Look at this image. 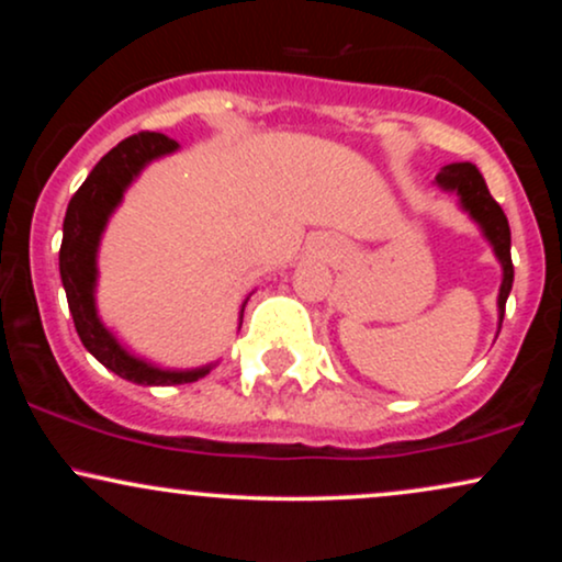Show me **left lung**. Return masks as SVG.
Returning <instances> with one entry per match:
<instances>
[{"label":"left lung","mask_w":562,"mask_h":562,"mask_svg":"<svg viewBox=\"0 0 562 562\" xmlns=\"http://www.w3.org/2000/svg\"><path fill=\"white\" fill-rule=\"evenodd\" d=\"M436 184L443 190H454L460 195L462 209L468 211L470 218L479 224L486 240L492 243L494 256L502 263V288L496 306H499V327L505 317V303L509 290H513V259H509V224L505 211L496 200L488 195V187L483 182L481 171L473 164H449L438 171Z\"/></svg>","instance_id":"8db88e82"}]
</instances>
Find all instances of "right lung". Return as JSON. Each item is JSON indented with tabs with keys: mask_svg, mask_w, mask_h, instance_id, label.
<instances>
[{
	"mask_svg": "<svg viewBox=\"0 0 562 562\" xmlns=\"http://www.w3.org/2000/svg\"><path fill=\"white\" fill-rule=\"evenodd\" d=\"M179 150V142L158 132H139L134 137L113 147L100 164L89 171L76 195L70 198L66 222H63V245H60V277L68 295L70 317H74L76 333H79L83 348L105 364L119 378L132 380L139 385H182L195 383L205 378L214 364L195 367V370H164L145 359L128 353L115 340V335L97 317L94 288H97V248L105 232V224L115 205L124 198L126 187L137 179L150 160L169 156ZM248 303V301H245ZM243 303V308H245ZM240 308V325H243Z\"/></svg>",
	"mask_w": 562,
	"mask_h": 562,
	"instance_id": "add662e5",
	"label": "right lung"
}]
</instances>
